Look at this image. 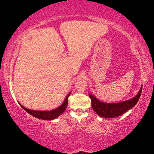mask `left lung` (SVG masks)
<instances>
[{
    "label": "left lung",
    "mask_w": 154,
    "mask_h": 154,
    "mask_svg": "<svg viewBox=\"0 0 154 154\" xmlns=\"http://www.w3.org/2000/svg\"><path fill=\"white\" fill-rule=\"evenodd\" d=\"M143 85L140 88L139 93L130 100L117 103H105L98 100L94 96L89 94V96L92 101L93 110L99 116L105 118H113L118 117L126 113L137 103L141 94Z\"/></svg>",
    "instance_id": "1"
}]
</instances>
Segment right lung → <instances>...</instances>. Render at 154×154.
Here are the masks:
<instances>
[{
	"label": "right lung",
	"instance_id": "1",
	"mask_svg": "<svg viewBox=\"0 0 154 154\" xmlns=\"http://www.w3.org/2000/svg\"><path fill=\"white\" fill-rule=\"evenodd\" d=\"M70 94H71V93H69V94L67 95L64 101V103L62 104V105L51 111H34L31 110V109L25 108L24 106H23L20 103L19 104L20 105L22 106V109H24L27 113L30 114L31 116L35 117V118L38 119H45V120H51V119L58 118L59 116H60V115L66 110L68 104V98H69Z\"/></svg>",
	"mask_w": 154,
	"mask_h": 154
}]
</instances>
